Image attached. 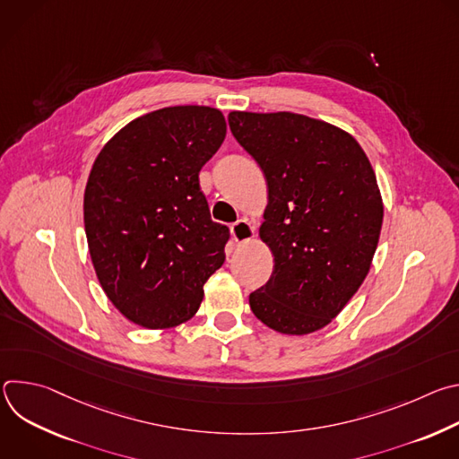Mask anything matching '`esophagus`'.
<instances>
[{
	"instance_id": "34e87169",
	"label": "esophagus",
	"mask_w": 459,
	"mask_h": 459,
	"mask_svg": "<svg viewBox=\"0 0 459 459\" xmlns=\"http://www.w3.org/2000/svg\"><path fill=\"white\" fill-rule=\"evenodd\" d=\"M230 234L236 243H247L254 238V227L250 225L248 220H238L230 227Z\"/></svg>"
}]
</instances>
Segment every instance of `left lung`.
I'll list each match as a JSON object with an SVG mask.
<instances>
[{
    "label": "left lung",
    "mask_w": 459,
    "mask_h": 459,
    "mask_svg": "<svg viewBox=\"0 0 459 459\" xmlns=\"http://www.w3.org/2000/svg\"><path fill=\"white\" fill-rule=\"evenodd\" d=\"M229 125L269 192L259 238L274 271L248 296L250 308L276 333H316L368 274L383 223L374 169L349 133L321 119L234 110Z\"/></svg>",
    "instance_id": "left-lung-1"
}]
</instances>
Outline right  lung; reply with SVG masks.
Here are the masks:
<instances>
[{"label": "right lung", "instance_id": "right-lung-1", "mask_svg": "<svg viewBox=\"0 0 459 459\" xmlns=\"http://www.w3.org/2000/svg\"><path fill=\"white\" fill-rule=\"evenodd\" d=\"M225 134L218 108L165 107L125 125L92 165L83 198L92 265L112 305L145 329L190 319L223 265L229 229L211 220L200 170Z\"/></svg>", "mask_w": 459, "mask_h": 459}]
</instances>
